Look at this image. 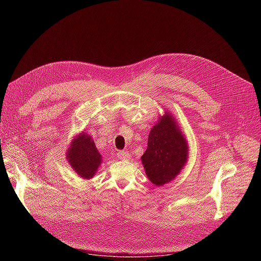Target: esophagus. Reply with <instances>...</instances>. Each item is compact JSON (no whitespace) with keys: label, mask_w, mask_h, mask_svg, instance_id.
Returning <instances> with one entry per match:
<instances>
[{"label":"esophagus","mask_w":261,"mask_h":261,"mask_svg":"<svg viewBox=\"0 0 261 261\" xmlns=\"http://www.w3.org/2000/svg\"><path fill=\"white\" fill-rule=\"evenodd\" d=\"M116 156L118 158V159H121V160H127L130 155H129L128 152L123 151V150H120V151H117Z\"/></svg>","instance_id":"esophagus-1"}]
</instances>
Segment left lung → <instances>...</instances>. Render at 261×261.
Wrapping results in <instances>:
<instances>
[{"instance_id":"1","label":"left lung","mask_w":261,"mask_h":261,"mask_svg":"<svg viewBox=\"0 0 261 261\" xmlns=\"http://www.w3.org/2000/svg\"><path fill=\"white\" fill-rule=\"evenodd\" d=\"M187 143L173 117L165 113L149 133L148 147L141 156L148 178L162 186L174 178L187 160Z\"/></svg>"}]
</instances>
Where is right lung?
Segmentation results:
<instances>
[{
  "instance_id": "add662e5",
  "label": "right lung",
  "mask_w": 261,
  "mask_h": 261,
  "mask_svg": "<svg viewBox=\"0 0 261 261\" xmlns=\"http://www.w3.org/2000/svg\"><path fill=\"white\" fill-rule=\"evenodd\" d=\"M67 152L68 162L77 174L84 178H91L102 160L91 137L85 133L73 140Z\"/></svg>"
}]
</instances>
